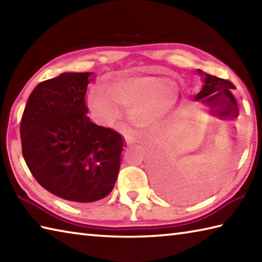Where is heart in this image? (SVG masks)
<instances>
[{
	"instance_id": "heart-1",
	"label": "heart",
	"mask_w": 262,
	"mask_h": 262,
	"mask_svg": "<svg viewBox=\"0 0 262 262\" xmlns=\"http://www.w3.org/2000/svg\"><path fill=\"white\" fill-rule=\"evenodd\" d=\"M95 110L106 119L120 114L119 103L132 107V116L141 125L152 126L168 119L179 102L178 90L166 80L151 76H125L109 86V94L97 90L92 96Z\"/></svg>"
}]
</instances>
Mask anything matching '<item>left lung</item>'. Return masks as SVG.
<instances>
[{
    "label": "left lung",
    "instance_id": "8db88e82",
    "mask_svg": "<svg viewBox=\"0 0 262 262\" xmlns=\"http://www.w3.org/2000/svg\"><path fill=\"white\" fill-rule=\"evenodd\" d=\"M198 74L201 76L203 86L195 95L194 101H201L204 105L208 106V114L210 116L217 117L220 120H236L238 107L236 100L232 94L235 86L229 80L206 74L200 69H198Z\"/></svg>",
    "mask_w": 262,
    "mask_h": 262
}]
</instances>
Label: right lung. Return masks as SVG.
Segmentation results:
<instances>
[{
    "label": "right lung",
    "instance_id": "add662e5",
    "mask_svg": "<svg viewBox=\"0 0 262 262\" xmlns=\"http://www.w3.org/2000/svg\"><path fill=\"white\" fill-rule=\"evenodd\" d=\"M94 73H63L35 87L20 137L36 181L67 201L89 203L109 195L119 173L125 141L92 122L86 105Z\"/></svg>",
    "mask_w": 262,
    "mask_h": 262
}]
</instances>
